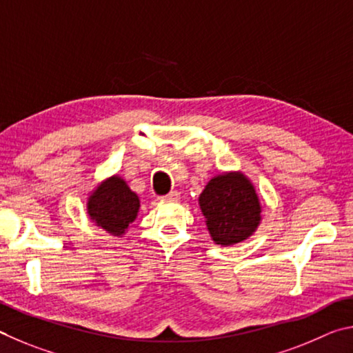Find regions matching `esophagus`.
Returning a JSON list of instances; mask_svg holds the SVG:
<instances>
[{"label":"esophagus","mask_w":353,"mask_h":353,"mask_svg":"<svg viewBox=\"0 0 353 353\" xmlns=\"http://www.w3.org/2000/svg\"><path fill=\"white\" fill-rule=\"evenodd\" d=\"M180 200V192H176V190H173L169 195L165 196H161V201H165V203H175Z\"/></svg>","instance_id":"obj_1"}]
</instances>
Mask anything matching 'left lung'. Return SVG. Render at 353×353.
I'll list each match as a JSON object with an SVG mask.
<instances>
[{"mask_svg": "<svg viewBox=\"0 0 353 353\" xmlns=\"http://www.w3.org/2000/svg\"><path fill=\"white\" fill-rule=\"evenodd\" d=\"M209 236L220 246L250 239L262 221V203L254 184L240 170L212 176L199 196Z\"/></svg>", "mask_w": 353, "mask_h": 353, "instance_id": "left-lung-1", "label": "left lung"}]
</instances>
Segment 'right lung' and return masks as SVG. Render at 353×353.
Instances as JSON below:
<instances>
[{
  "label": "right lung",
  "instance_id": "add662e5",
  "mask_svg": "<svg viewBox=\"0 0 353 353\" xmlns=\"http://www.w3.org/2000/svg\"><path fill=\"white\" fill-rule=\"evenodd\" d=\"M139 196L121 175L105 178L88 194L86 214L97 228L113 237H123L138 217Z\"/></svg>",
  "mask_w": 353,
  "mask_h": 353
}]
</instances>
